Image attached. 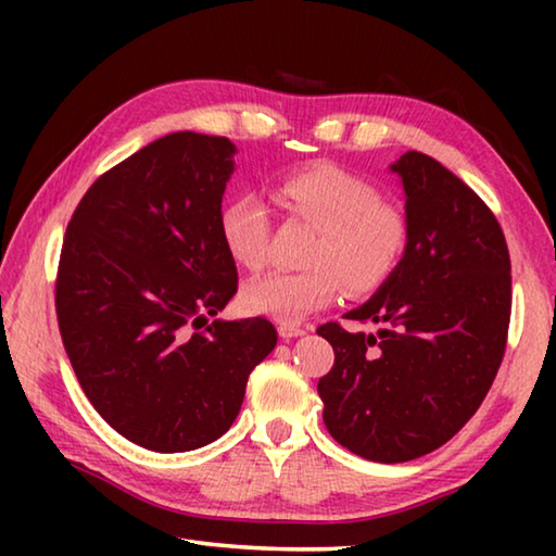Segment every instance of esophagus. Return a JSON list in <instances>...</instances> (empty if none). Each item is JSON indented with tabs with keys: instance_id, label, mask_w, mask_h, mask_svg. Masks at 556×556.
I'll return each mask as SVG.
<instances>
[{
	"instance_id": "1",
	"label": "esophagus",
	"mask_w": 556,
	"mask_h": 556,
	"mask_svg": "<svg viewBox=\"0 0 556 556\" xmlns=\"http://www.w3.org/2000/svg\"><path fill=\"white\" fill-rule=\"evenodd\" d=\"M306 328L304 326H287V324H279V336L285 338V341H289V338H299L304 336Z\"/></svg>"
}]
</instances>
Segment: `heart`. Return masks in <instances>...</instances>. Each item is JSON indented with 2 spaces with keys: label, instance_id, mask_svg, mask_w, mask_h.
<instances>
[{
  "label": "heart",
  "instance_id": "b5f03b06",
  "mask_svg": "<svg viewBox=\"0 0 556 556\" xmlns=\"http://www.w3.org/2000/svg\"><path fill=\"white\" fill-rule=\"evenodd\" d=\"M281 208L316 230L301 271H269L244 285L242 306L255 316L296 326L331 304L343 285L370 291L388 279L407 250L404 213L365 178L338 166H312L281 176L275 188ZM220 238L244 269L265 265L269 213L257 195L242 193L220 211Z\"/></svg>",
  "mask_w": 556,
  "mask_h": 556
}]
</instances>
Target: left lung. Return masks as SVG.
Returning a JSON list of instances; mask_svg holds the SVG:
<instances>
[{
  "mask_svg": "<svg viewBox=\"0 0 556 556\" xmlns=\"http://www.w3.org/2000/svg\"><path fill=\"white\" fill-rule=\"evenodd\" d=\"M404 188L407 250L345 318L324 324L336 363L318 380L324 425L353 454L402 464L429 454L481 407L501 368L513 289L505 235L491 208L421 152L390 164Z\"/></svg>",
  "mask_w": 556,
  "mask_h": 556,
  "instance_id": "8db88e82",
  "label": "left lung"
}]
</instances>
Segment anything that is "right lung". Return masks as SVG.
<instances>
[{
	"instance_id": "obj_1",
	"label": "right lung",
	"mask_w": 556,
	"mask_h": 556,
	"mask_svg": "<svg viewBox=\"0 0 556 556\" xmlns=\"http://www.w3.org/2000/svg\"><path fill=\"white\" fill-rule=\"evenodd\" d=\"M235 152L199 131L156 139L88 188L63 238L55 314L75 378L117 434L159 454L220 439L277 345L267 318H215L238 291L220 238Z\"/></svg>"
}]
</instances>
